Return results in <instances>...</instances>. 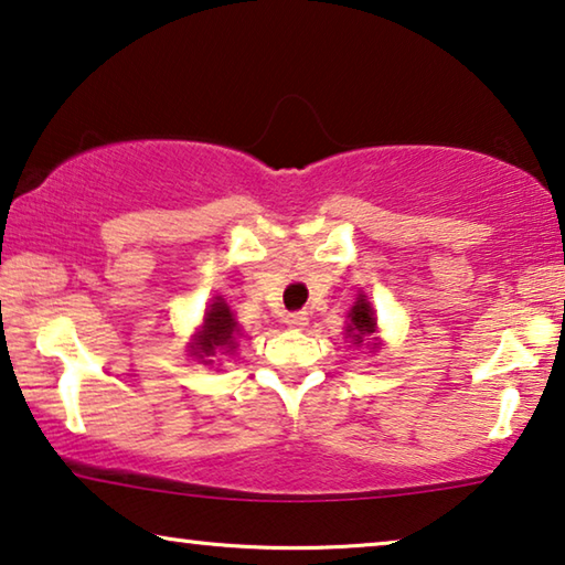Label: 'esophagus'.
<instances>
[{
	"instance_id": "obj_1",
	"label": "esophagus",
	"mask_w": 565,
	"mask_h": 565,
	"mask_svg": "<svg viewBox=\"0 0 565 565\" xmlns=\"http://www.w3.org/2000/svg\"><path fill=\"white\" fill-rule=\"evenodd\" d=\"M284 321H286V327H291V329H303L309 324V317H307V311H294V315H286Z\"/></svg>"
}]
</instances>
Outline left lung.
Listing matches in <instances>:
<instances>
[{"label": "left lung", "mask_w": 565, "mask_h": 565, "mask_svg": "<svg viewBox=\"0 0 565 565\" xmlns=\"http://www.w3.org/2000/svg\"><path fill=\"white\" fill-rule=\"evenodd\" d=\"M347 339L354 347L377 349V315H374L370 299L360 294L347 315Z\"/></svg>", "instance_id": "1"}]
</instances>
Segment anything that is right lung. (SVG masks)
Segmentation results:
<instances>
[{"label":"right lung","mask_w":565,"mask_h":565,"mask_svg":"<svg viewBox=\"0 0 565 565\" xmlns=\"http://www.w3.org/2000/svg\"><path fill=\"white\" fill-rule=\"evenodd\" d=\"M238 337L241 327L234 311L223 301V297H216L209 303V309H205L201 329L193 334L191 354L203 364H211V356L234 354L238 347Z\"/></svg>","instance_id":"right-lung-1"}]
</instances>
